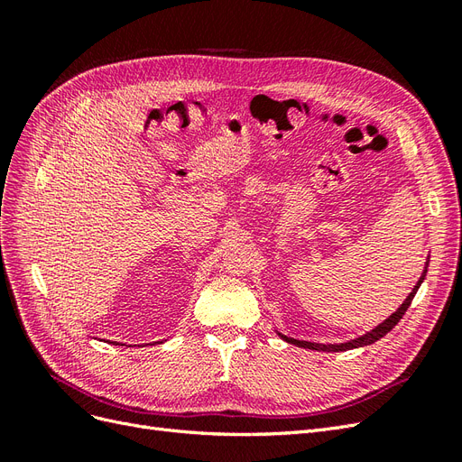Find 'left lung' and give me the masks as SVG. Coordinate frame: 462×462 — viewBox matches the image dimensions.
<instances>
[{
	"instance_id": "1",
	"label": "left lung",
	"mask_w": 462,
	"mask_h": 462,
	"mask_svg": "<svg viewBox=\"0 0 462 462\" xmlns=\"http://www.w3.org/2000/svg\"><path fill=\"white\" fill-rule=\"evenodd\" d=\"M426 273H428V263H426V268H424V272H422V275H420V279H418V283L414 285V289H412V292L411 295L404 299V302L401 304V309L397 310V312H393L391 314L387 319H383V324H380L377 328H374L372 331H368V333H365V335H360V337H356V339H351V341H346V343H335V345H324V343H310V341H299V339H292V337H287V335H282V339H285L287 343H292V345H297V346H302V348H310V351H326V353H339V351H351V348H358V346H366V345H372V343H375V341H380L383 335H387L391 329H393L397 324H399V319L404 316V312L409 310V306H411V302H412V299H414V295H416V291H418V287L422 285V282H424V277H426Z\"/></svg>"
}]
</instances>
